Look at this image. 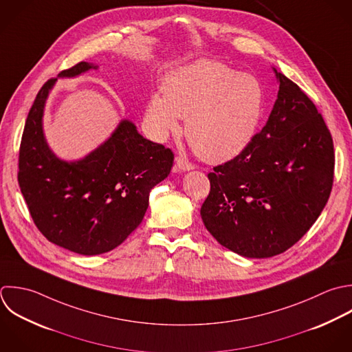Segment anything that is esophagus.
Returning <instances> with one entry per match:
<instances>
[{"label": "esophagus", "instance_id": "obj_1", "mask_svg": "<svg viewBox=\"0 0 352 352\" xmlns=\"http://www.w3.org/2000/svg\"><path fill=\"white\" fill-rule=\"evenodd\" d=\"M175 164H177V167H178L181 171H190V170L195 168V166H193L189 160H186V159H184V157H177V159H175Z\"/></svg>", "mask_w": 352, "mask_h": 352}]
</instances>
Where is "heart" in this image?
Instances as JSON below:
<instances>
[{
	"label": "heart",
	"mask_w": 352,
	"mask_h": 352,
	"mask_svg": "<svg viewBox=\"0 0 352 352\" xmlns=\"http://www.w3.org/2000/svg\"><path fill=\"white\" fill-rule=\"evenodd\" d=\"M265 108L258 78L223 63L200 58L171 71L166 93H153L146 119L164 138L186 118L185 135L199 157L208 163L234 159L251 144Z\"/></svg>",
	"instance_id": "1"
}]
</instances>
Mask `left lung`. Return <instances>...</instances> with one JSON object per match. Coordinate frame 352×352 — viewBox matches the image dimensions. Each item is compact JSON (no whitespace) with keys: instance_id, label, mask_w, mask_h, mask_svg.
<instances>
[{"instance_id":"1","label":"left lung","mask_w":352,"mask_h":352,"mask_svg":"<svg viewBox=\"0 0 352 352\" xmlns=\"http://www.w3.org/2000/svg\"><path fill=\"white\" fill-rule=\"evenodd\" d=\"M277 100L265 127L239 156L208 174L200 215L225 248L272 258L314 225L333 185V140L314 102L276 68Z\"/></svg>"}]
</instances>
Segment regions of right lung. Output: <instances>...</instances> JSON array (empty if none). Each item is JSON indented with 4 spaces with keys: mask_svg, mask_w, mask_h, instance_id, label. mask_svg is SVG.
Masks as SVG:
<instances>
[{
    "mask_svg": "<svg viewBox=\"0 0 352 352\" xmlns=\"http://www.w3.org/2000/svg\"><path fill=\"white\" fill-rule=\"evenodd\" d=\"M97 68L80 61L57 78ZM57 78L41 87L28 112L19 152V186L35 226L50 243L79 255H100L120 245L142 222L149 193L170 174L174 155L123 119L83 159L57 157L42 122Z\"/></svg>",
    "mask_w": 352,
    "mask_h": 352,
    "instance_id": "obj_1",
    "label": "right lung"
}]
</instances>
